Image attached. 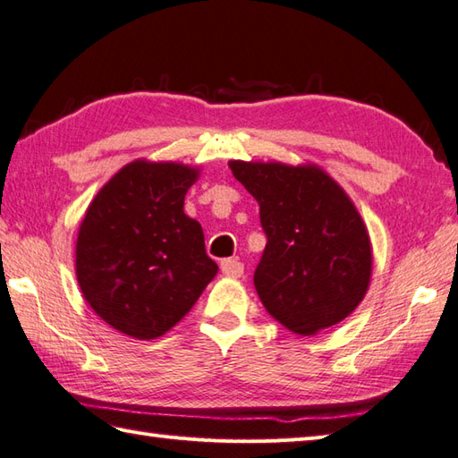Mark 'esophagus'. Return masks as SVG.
Returning a JSON list of instances; mask_svg holds the SVG:
<instances>
[{
    "mask_svg": "<svg viewBox=\"0 0 458 458\" xmlns=\"http://www.w3.org/2000/svg\"><path fill=\"white\" fill-rule=\"evenodd\" d=\"M220 269L222 274L228 277H242V274H244V264L238 259H222Z\"/></svg>",
    "mask_w": 458,
    "mask_h": 458,
    "instance_id": "esophagus-1",
    "label": "esophagus"
}]
</instances>
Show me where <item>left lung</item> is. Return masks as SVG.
<instances>
[{
    "mask_svg": "<svg viewBox=\"0 0 458 458\" xmlns=\"http://www.w3.org/2000/svg\"><path fill=\"white\" fill-rule=\"evenodd\" d=\"M228 165L259 204L267 244L254 285L267 313L303 336L344 320L372 276L368 230L348 194L315 165Z\"/></svg>",
    "mask_w": 458,
    "mask_h": 458,
    "instance_id": "1",
    "label": "left lung"
}]
</instances>
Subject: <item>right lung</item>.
Segmentation results:
<instances>
[{"label":"right lung","mask_w":458,"mask_h":458,"mask_svg":"<svg viewBox=\"0 0 458 458\" xmlns=\"http://www.w3.org/2000/svg\"><path fill=\"white\" fill-rule=\"evenodd\" d=\"M197 177L181 163L133 161L86 210L76 279L94 313L123 335H165L216 276L200 224L182 210Z\"/></svg>","instance_id":"1"}]
</instances>
